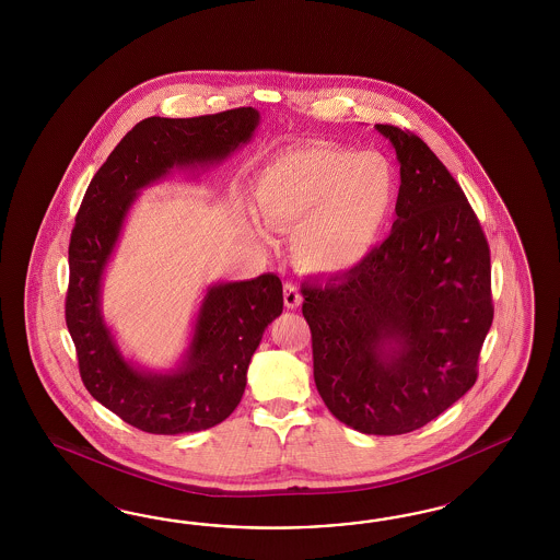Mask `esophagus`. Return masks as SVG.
I'll use <instances>...</instances> for the list:
<instances>
[{"mask_svg": "<svg viewBox=\"0 0 560 560\" xmlns=\"http://www.w3.org/2000/svg\"><path fill=\"white\" fill-rule=\"evenodd\" d=\"M283 302L288 307H300L302 304V293H300V289L295 288L293 283H285V289H283Z\"/></svg>", "mask_w": 560, "mask_h": 560, "instance_id": "1", "label": "esophagus"}]
</instances>
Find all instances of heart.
Instances as JSON below:
<instances>
[{"instance_id":"obj_1","label":"heart","mask_w":560,"mask_h":560,"mask_svg":"<svg viewBox=\"0 0 560 560\" xmlns=\"http://www.w3.org/2000/svg\"><path fill=\"white\" fill-rule=\"evenodd\" d=\"M396 190V170L382 153L305 148L265 168L256 209L272 230H293L298 265L332 275L353 269L372 253Z\"/></svg>"}]
</instances>
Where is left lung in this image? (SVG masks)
Returning <instances> with one entry per match:
<instances>
[{
    "label": "left lung",
    "instance_id": "8db88e82",
    "mask_svg": "<svg viewBox=\"0 0 560 560\" xmlns=\"http://www.w3.org/2000/svg\"><path fill=\"white\" fill-rule=\"evenodd\" d=\"M400 162L390 236L363 262L302 283L324 405L368 435H402L475 386L492 324L491 250L421 137L375 125Z\"/></svg>",
    "mask_w": 560,
    "mask_h": 560
}]
</instances>
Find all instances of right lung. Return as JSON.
I'll use <instances>...</instances> for the list:
<instances>
[{
	"label": "right lung",
	"mask_w": 560,
	"mask_h": 560,
	"mask_svg": "<svg viewBox=\"0 0 560 560\" xmlns=\"http://www.w3.org/2000/svg\"><path fill=\"white\" fill-rule=\"evenodd\" d=\"M242 106L192 119L137 122L85 190L69 240L66 323L85 390L125 423L178 435L225 421L246 388L248 363L269 324L283 312V285L272 272L207 289L187 355L166 373L137 370L120 355L101 312L102 272L141 188L172 168L218 164L258 127Z\"/></svg>",
	"instance_id": "add662e5"
}]
</instances>
